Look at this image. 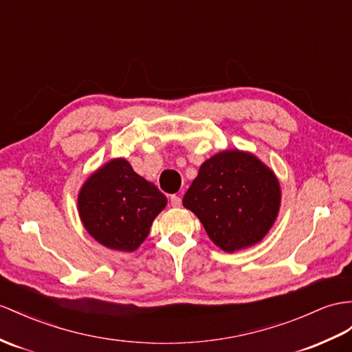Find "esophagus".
Wrapping results in <instances>:
<instances>
[{"mask_svg": "<svg viewBox=\"0 0 352 352\" xmlns=\"http://www.w3.org/2000/svg\"><path fill=\"white\" fill-rule=\"evenodd\" d=\"M170 205L175 206V208H178V206H182V197L177 196V195L170 196Z\"/></svg>", "mask_w": 352, "mask_h": 352, "instance_id": "obj_1", "label": "esophagus"}]
</instances>
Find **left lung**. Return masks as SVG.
Returning a JSON list of instances; mask_svg holds the SVG:
<instances>
[{
    "label": "left lung",
    "instance_id": "8db88e82",
    "mask_svg": "<svg viewBox=\"0 0 352 352\" xmlns=\"http://www.w3.org/2000/svg\"><path fill=\"white\" fill-rule=\"evenodd\" d=\"M279 204L281 188L274 170L239 150L205 160L183 197L210 239L228 253L262 241L274 226Z\"/></svg>",
    "mask_w": 352,
    "mask_h": 352
}]
</instances>
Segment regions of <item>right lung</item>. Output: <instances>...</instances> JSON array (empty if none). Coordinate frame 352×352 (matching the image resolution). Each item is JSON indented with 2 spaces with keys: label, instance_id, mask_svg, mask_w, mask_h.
<instances>
[{
  "label": "right lung",
  "instance_id": "add662e5",
  "mask_svg": "<svg viewBox=\"0 0 352 352\" xmlns=\"http://www.w3.org/2000/svg\"><path fill=\"white\" fill-rule=\"evenodd\" d=\"M77 204L90 236L110 250L132 253L148 236L166 197L128 160L113 159L87 178Z\"/></svg>",
  "mask_w": 352,
  "mask_h": 352
}]
</instances>
